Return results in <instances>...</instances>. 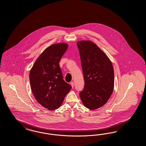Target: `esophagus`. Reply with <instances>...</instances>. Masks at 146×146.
<instances>
[{
	"instance_id": "1",
	"label": "esophagus",
	"mask_w": 146,
	"mask_h": 146,
	"mask_svg": "<svg viewBox=\"0 0 146 146\" xmlns=\"http://www.w3.org/2000/svg\"><path fill=\"white\" fill-rule=\"evenodd\" d=\"M70 84L71 85V86L72 87V88L74 87V83L73 82H71V83H70Z\"/></svg>"
}]
</instances>
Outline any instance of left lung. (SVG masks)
I'll list each match as a JSON object with an SVG mask.
<instances>
[{"label":"left lung","mask_w":146,"mask_h":146,"mask_svg":"<svg viewBox=\"0 0 146 146\" xmlns=\"http://www.w3.org/2000/svg\"><path fill=\"white\" fill-rule=\"evenodd\" d=\"M84 80L80 96L84 106L94 110L110 98L114 84V72L106 55L90 41L77 42Z\"/></svg>","instance_id":"1"}]
</instances>
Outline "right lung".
I'll return each mask as SVG.
<instances>
[{"label":"right lung","instance_id":"right-lung-1","mask_svg":"<svg viewBox=\"0 0 146 146\" xmlns=\"http://www.w3.org/2000/svg\"><path fill=\"white\" fill-rule=\"evenodd\" d=\"M66 43L52 44L36 60L29 78L32 93L36 101L49 110L61 106L72 88L63 80L59 62L67 50Z\"/></svg>","mask_w":146,"mask_h":146}]
</instances>
